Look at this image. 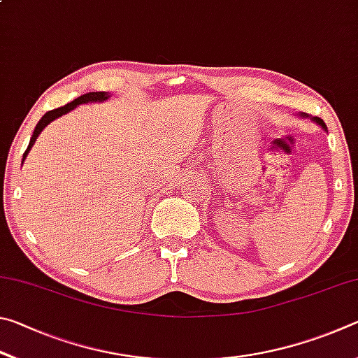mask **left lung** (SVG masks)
Returning <instances> with one entry per match:
<instances>
[{"label": "left lung", "mask_w": 358, "mask_h": 358, "mask_svg": "<svg viewBox=\"0 0 358 358\" xmlns=\"http://www.w3.org/2000/svg\"><path fill=\"white\" fill-rule=\"evenodd\" d=\"M301 115H303V117H308V115H305V113H301ZM313 120H314V121H316V123H317V124H320V126H322V128H324V129H327V126H325V123H324V121H322V120H320V118H317V117H314Z\"/></svg>", "instance_id": "1"}]
</instances>
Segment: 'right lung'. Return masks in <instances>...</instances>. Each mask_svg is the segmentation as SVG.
Wrapping results in <instances>:
<instances>
[{"label": "right lung", "mask_w": 358, "mask_h": 358, "mask_svg": "<svg viewBox=\"0 0 358 358\" xmlns=\"http://www.w3.org/2000/svg\"><path fill=\"white\" fill-rule=\"evenodd\" d=\"M107 98H108V94H107L106 92L87 93V94H82L80 98H77V99H74L72 102H69V104H66V106H63V107H58V108H53V110L47 112V113L44 115V117H42V118L39 120V123L36 124V129H34V132H33V137H31V141H29V145H28V148H27V151H25V155H23L22 162L25 161L27 155L29 153V150H31V147L34 145L36 138H38V136L41 134V131L44 129L45 126H47L48 123H50V121H53V120L58 118V117H62V115L68 113V112H71V110H74V108H76L78 104H87V102H102V101H106Z\"/></svg>", "instance_id": "right-lung-1"}]
</instances>
